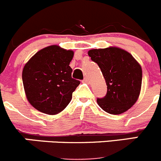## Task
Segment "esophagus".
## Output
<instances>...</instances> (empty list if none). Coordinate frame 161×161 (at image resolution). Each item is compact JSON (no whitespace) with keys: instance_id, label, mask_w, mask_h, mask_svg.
Listing matches in <instances>:
<instances>
[{"instance_id":"34e87169","label":"esophagus","mask_w":161,"mask_h":161,"mask_svg":"<svg viewBox=\"0 0 161 161\" xmlns=\"http://www.w3.org/2000/svg\"><path fill=\"white\" fill-rule=\"evenodd\" d=\"M83 82H84V83H87V84H88L89 80H88V79L87 78V77H85V78L84 79V80H83Z\"/></svg>"}]
</instances>
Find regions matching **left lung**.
<instances>
[{
  "label": "left lung",
  "instance_id": "left-lung-1",
  "mask_svg": "<svg viewBox=\"0 0 161 161\" xmlns=\"http://www.w3.org/2000/svg\"><path fill=\"white\" fill-rule=\"evenodd\" d=\"M87 54L98 65L107 85L106 96L97 98L98 105L108 114L126 112L134 106L141 92L140 64L129 52L115 46L92 49Z\"/></svg>",
  "mask_w": 161,
  "mask_h": 161
}]
</instances>
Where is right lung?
Instances as JSON below:
<instances>
[{
  "label": "right lung",
  "mask_w": 161,
  "mask_h": 161,
  "mask_svg": "<svg viewBox=\"0 0 161 161\" xmlns=\"http://www.w3.org/2000/svg\"><path fill=\"white\" fill-rule=\"evenodd\" d=\"M74 52L58 45L38 51L23 69V83L29 103L38 111L56 115L68 106L80 81L72 78L69 66Z\"/></svg>",
  "instance_id": "right-lung-1"
}]
</instances>
